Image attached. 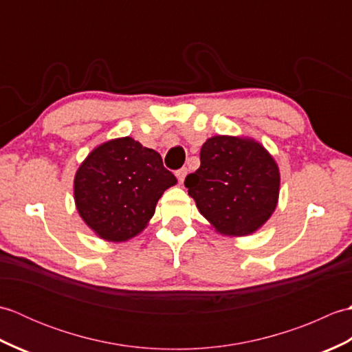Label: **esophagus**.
Masks as SVG:
<instances>
[{
	"label": "esophagus",
	"instance_id": "obj_1",
	"mask_svg": "<svg viewBox=\"0 0 352 352\" xmlns=\"http://www.w3.org/2000/svg\"><path fill=\"white\" fill-rule=\"evenodd\" d=\"M175 175H177V178H178V182L183 183V182H184V178H186V175H188V168H182V169H178V170L175 172Z\"/></svg>",
	"mask_w": 352,
	"mask_h": 352
}]
</instances>
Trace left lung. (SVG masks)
<instances>
[{"label":"left lung","mask_w":352,"mask_h":352,"mask_svg":"<svg viewBox=\"0 0 352 352\" xmlns=\"http://www.w3.org/2000/svg\"><path fill=\"white\" fill-rule=\"evenodd\" d=\"M201 166L184 186L201 214L221 233L246 236L260 228L276 207L280 172L257 142L214 136L199 153Z\"/></svg>","instance_id":"1"}]
</instances>
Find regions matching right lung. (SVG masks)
<instances>
[{
    "instance_id": "right-lung-1",
    "label": "right lung",
    "mask_w": 352,
    "mask_h": 352,
    "mask_svg": "<svg viewBox=\"0 0 352 352\" xmlns=\"http://www.w3.org/2000/svg\"><path fill=\"white\" fill-rule=\"evenodd\" d=\"M177 183L162 157L131 138L87 155L74 182L77 210L100 237L122 242L145 228L163 192Z\"/></svg>"
}]
</instances>
